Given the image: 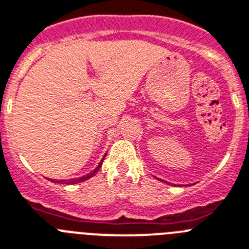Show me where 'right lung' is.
Returning <instances> with one entry per match:
<instances>
[{
    "label": "right lung",
    "mask_w": 249,
    "mask_h": 249,
    "mask_svg": "<svg viewBox=\"0 0 249 249\" xmlns=\"http://www.w3.org/2000/svg\"><path fill=\"white\" fill-rule=\"evenodd\" d=\"M105 157H106V154H105V156H104V158H102V160H101V162H100V163H99V166L96 167L95 170H93V171H91V172H89V173H87V175H85V176L79 177V178H73V179H60V181H59V179H50V181H52V182L67 183V185H74V183L83 182V181H86V179L91 178V177H92V176H95L96 173L99 172V170H100V168H101V166H102V162H104V160H105Z\"/></svg>",
    "instance_id": "obj_1"
}]
</instances>
